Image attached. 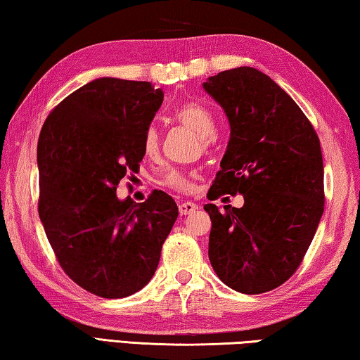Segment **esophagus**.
I'll return each instance as SVG.
<instances>
[{
    "instance_id": "obj_1",
    "label": "esophagus",
    "mask_w": 360,
    "mask_h": 360,
    "mask_svg": "<svg viewBox=\"0 0 360 360\" xmlns=\"http://www.w3.org/2000/svg\"><path fill=\"white\" fill-rule=\"evenodd\" d=\"M194 210H198V205L191 202V200H185V202L179 204V212L180 215H190Z\"/></svg>"
}]
</instances>
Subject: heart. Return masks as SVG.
<instances>
[{
	"label": "heart",
	"instance_id": "b5f03b06",
	"mask_svg": "<svg viewBox=\"0 0 360 360\" xmlns=\"http://www.w3.org/2000/svg\"><path fill=\"white\" fill-rule=\"evenodd\" d=\"M175 122L180 124L186 126L188 129L200 137V142H202L204 148H209L210 145V137L215 134L217 131V122L213 113L210 112L209 107L204 104L198 103V101H190V103L181 104L179 109L174 112ZM142 151L145 156L153 158L160 151V132H158L156 126L150 124L147 129L143 131L142 134ZM193 175L190 172H185V170L179 169H169L166 174L162 175L161 184L164 186L170 188V190H175L179 193H188L191 191L193 184H191Z\"/></svg>",
	"mask_w": 360,
	"mask_h": 360
}]
</instances>
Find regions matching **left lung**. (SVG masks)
<instances>
[{"label": "left lung", "instance_id": "8db88e82", "mask_svg": "<svg viewBox=\"0 0 360 360\" xmlns=\"http://www.w3.org/2000/svg\"><path fill=\"white\" fill-rule=\"evenodd\" d=\"M205 91L231 124L228 150L207 198L243 194L242 209L205 204L209 257L224 285L262 294L295 274L324 212L319 137L294 99L255 68L213 75Z\"/></svg>", "mask_w": 360, "mask_h": 360}]
</instances>
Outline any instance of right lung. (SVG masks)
Segmentation results:
<instances>
[{
  "label": "right lung",
  "instance_id": "right-lung-1",
  "mask_svg": "<svg viewBox=\"0 0 360 360\" xmlns=\"http://www.w3.org/2000/svg\"><path fill=\"white\" fill-rule=\"evenodd\" d=\"M162 98L150 82L103 77L66 96L42 124L37 212L65 274L99 297L147 285L179 217L162 191L141 204L115 194L142 161V134Z\"/></svg>",
  "mask_w": 360,
  "mask_h": 360
}]
</instances>
